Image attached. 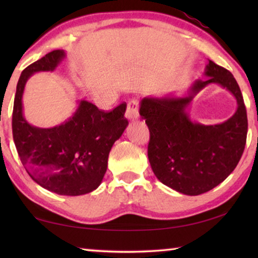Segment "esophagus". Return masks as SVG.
Here are the masks:
<instances>
[{
  "instance_id": "obj_1",
  "label": "esophagus",
  "mask_w": 258,
  "mask_h": 258,
  "mask_svg": "<svg viewBox=\"0 0 258 258\" xmlns=\"http://www.w3.org/2000/svg\"><path fill=\"white\" fill-rule=\"evenodd\" d=\"M139 116V102L138 100H131L127 103V107H126L125 111V117L128 120H132L138 118Z\"/></svg>"
}]
</instances>
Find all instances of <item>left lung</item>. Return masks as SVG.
<instances>
[{"label":"left lung","instance_id":"left-lung-1","mask_svg":"<svg viewBox=\"0 0 258 258\" xmlns=\"http://www.w3.org/2000/svg\"><path fill=\"white\" fill-rule=\"evenodd\" d=\"M205 76L208 78L195 81L183 97H147L140 103V115L150 131L148 158L152 171L163 184L187 196L205 194L223 182L237 167L246 146L247 112L237 81L212 60H208ZM211 84L232 93L237 110L221 124L192 122L187 108Z\"/></svg>","mask_w":258,"mask_h":258}]
</instances>
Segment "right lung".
I'll return each instance as SVG.
<instances>
[{"instance_id": "1", "label": "right lung", "mask_w": 258, "mask_h": 258, "mask_svg": "<svg viewBox=\"0 0 258 258\" xmlns=\"http://www.w3.org/2000/svg\"><path fill=\"white\" fill-rule=\"evenodd\" d=\"M64 58L66 52L54 50L21 73L12 113V134L21 163L37 184L61 196H81L101 184L109 152L128 121L124 117L125 102L111 111H103L81 100L74 115L62 124L50 128L30 125L23 111L26 83L35 73L53 72Z\"/></svg>"}]
</instances>
